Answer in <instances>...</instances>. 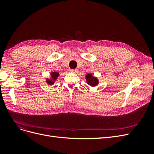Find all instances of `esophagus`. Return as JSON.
I'll return each mask as SVG.
<instances>
[{
  "mask_svg": "<svg viewBox=\"0 0 154 154\" xmlns=\"http://www.w3.org/2000/svg\"><path fill=\"white\" fill-rule=\"evenodd\" d=\"M70 71H71V72L76 73V72H77V71H78V69H71V70H70Z\"/></svg>",
  "mask_w": 154,
  "mask_h": 154,
  "instance_id": "34e87169",
  "label": "esophagus"
}]
</instances>
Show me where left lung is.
<instances>
[{"label": "left lung", "mask_w": 154, "mask_h": 154, "mask_svg": "<svg viewBox=\"0 0 154 154\" xmlns=\"http://www.w3.org/2000/svg\"><path fill=\"white\" fill-rule=\"evenodd\" d=\"M86 79H87V82L88 83V85H90L91 86H96L97 83H98V81H97V79L96 78H92L91 76V74H88L86 76Z\"/></svg>", "instance_id": "obj_1"}]
</instances>
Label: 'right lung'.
I'll return each instance as SVG.
<instances>
[{
    "label": "right lung",
    "instance_id": "right-lung-1",
    "mask_svg": "<svg viewBox=\"0 0 154 154\" xmlns=\"http://www.w3.org/2000/svg\"><path fill=\"white\" fill-rule=\"evenodd\" d=\"M58 75H59V74L58 72H51V76H52V78L53 79V81L56 80V79L57 78ZM53 81H51L50 80H47V83H48V84H49V85H52L53 83H54Z\"/></svg>",
    "mask_w": 154,
    "mask_h": 154
}]
</instances>
